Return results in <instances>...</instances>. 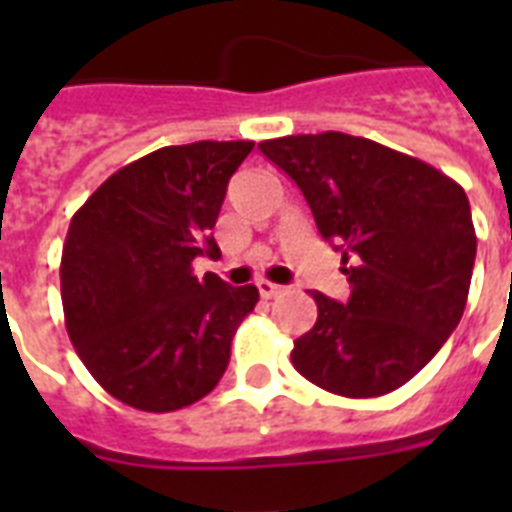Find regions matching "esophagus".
Returning <instances> with one entry per match:
<instances>
[{
	"mask_svg": "<svg viewBox=\"0 0 512 512\" xmlns=\"http://www.w3.org/2000/svg\"><path fill=\"white\" fill-rule=\"evenodd\" d=\"M257 289H260V297H265V300H271V297L281 295V289H284V287H279V284H273V281L260 279V281H257Z\"/></svg>",
	"mask_w": 512,
	"mask_h": 512,
	"instance_id": "esophagus-1",
	"label": "esophagus"
}]
</instances>
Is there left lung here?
Returning a JSON list of instances; mask_svg holds the SVG:
<instances>
[{
	"label": "left lung",
	"mask_w": 512,
	"mask_h": 512,
	"mask_svg": "<svg viewBox=\"0 0 512 512\" xmlns=\"http://www.w3.org/2000/svg\"><path fill=\"white\" fill-rule=\"evenodd\" d=\"M257 148L295 180L321 239L348 265V303L313 292L319 319L295 340L292 364L337 396L401 388L441 350L468 303L476 228L462 185L345 132Z\"/></svg>",
	"instance_id": "8db88e82"
}]
</instances>
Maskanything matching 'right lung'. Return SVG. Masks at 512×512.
<instances>
[{
  "instance_id": "1",
  "label": "right lung",
  "mask_w": 512,
  "mask_h": 512,
  "mask_svg": "<svg viewBox=\"0 0 512 512\" xmlns=\"http://www.w3.org/2000/svg\"><path fill=\"white\" fill-rule=\"evenodd\" d=\"M252 140L167 146L108 177L71 217L60 297L68 337L122 404L175 412L223 377L257 287L193 276L212 255L225 188Z\"/></svg>"
}]
</instances>
